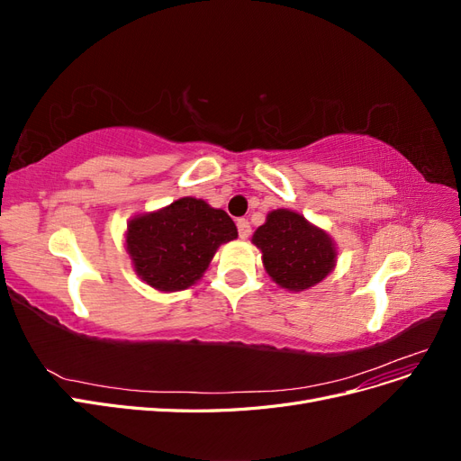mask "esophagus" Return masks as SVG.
<instances>
[{
  "label": "esophagus",
  "instance_id": "34e87169",
  "mask_svg": "<svg viewBox=\"0 0 461 461\" xmlns=\"http://www.w3.org/2000/svg\"><path fill=\"white\" fill-rule=\"evenodd\" d=\"M236 227H239V236H240V239H248L249 232H252V227H249V222L246 219L236 221Z\"/></svg>",
  "mask_w": 461,
  "mask_h": 461
}]
</instances>
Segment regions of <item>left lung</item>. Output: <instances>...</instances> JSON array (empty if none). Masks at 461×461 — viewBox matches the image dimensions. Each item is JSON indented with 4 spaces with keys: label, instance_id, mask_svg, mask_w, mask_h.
<instances>
[{
    "label": "left lung",
    "instance_id": "1",
    "mask_svg": "<svg viewBox=\"0 0 461 461\" xmlns=\"http://www.w3.org/2000/svg\"><path fill=\"white\" fill-rule=\"evenodd\" d=\"M252 242L261 249L265 271L273 281L296 292L323 281L337 259L329 236L290 209L271 212Z\"/></svg>",
    "mask_w": 461,
    "mask_h": 461
}]
</instances>
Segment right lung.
Masks as SVG:
<instances>
[{
    "label": "right lung",
    "mask_w": 461,
    "mask_h": 461,
    "mask_svg": "<svg viewBox=\"0 0 461 461\" xmlns=\"http://www.w3.org/2000/svg\"><path fill=\"white\" fill-rule=\"evenodd\" d=\"M239 236L234 221L203 200L180 198L156 213L134 217L127 252L138 276L161 292L192 286L217 248Z\"/></svg>",
    "instance_id": "right-lung-1"
}]
</instances>
